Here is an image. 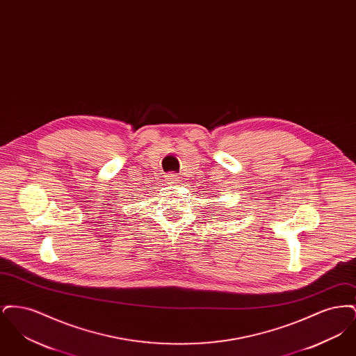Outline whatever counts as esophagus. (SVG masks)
<instances>
[{"label": "esophagus", "mask_w": 356, "mask_h": 356, "mask_svg": "<svg viewBox=\"0 0 356 356\" xmlns=\"http://www.w3.org/2000/svg\"><path fill=\"white\" fill-rule=\"evenodd\" d=\"M165 179H167V181H168L170 184H177V183H179V177H177L176 175H173V173L167 175V176H165Z\"/></svg>", "instance_id": "1"}]
</instances>
